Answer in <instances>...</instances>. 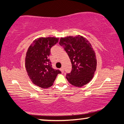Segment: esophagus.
Wrapping results in <instances>:
<instances>
[{
    "mask_svg": "<svg viewBox=\"0 0 124 124\" xmlns=\"http://www.w3.org/2000/svg\"><path fill=\"white\" fill-rule=\"evenodd\" d=\"M60 70L61 71L62 73H63L64 72V69H63V67H62V68H60Z\"/></svg>",
    "mask_w": 124,
    "mask_h": 124,
    "instance_id": "esophagus-1",
    "label": "esophagus"
}]
</instances>
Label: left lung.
<instances>
[{
  "instance_id": "left-lung-1",
  "label": "left lung",
  "mask_w": 124,
  "mask_h": 124,
  "mask_svg": "<svg viewBox=\"0 0 124 124\" xmlns=\"http://www.w3.org/2000/svg\"><path fill=\"white\" fill-rule=\"evenodd\" d=\"M60 44L70 57L72 70L66 75L70 84L76 87L86 85L93 78L97 67L95 52L90 42L83 36L61 38Z\"/></svg>"
}]
</instances>
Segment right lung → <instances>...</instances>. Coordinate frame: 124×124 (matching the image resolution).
<instances>
[{"instance_id":"1","label":"right lung","mask_w":124,"mask_h":124,"mask_svg":"<svg viewBox=\"0 0 124 124\" xmlns=\"http://www.w3.org/2000/svg\"><path fill=\"white\" fill-rule=\"evenodd\" d=\"M58 41V38H39L33 41L26 52L25 67L27 74L34 85L43 89L51 87L57 75L61 73L52 68L49 58L51 47Z\"/></svg>"}]
</instances>
